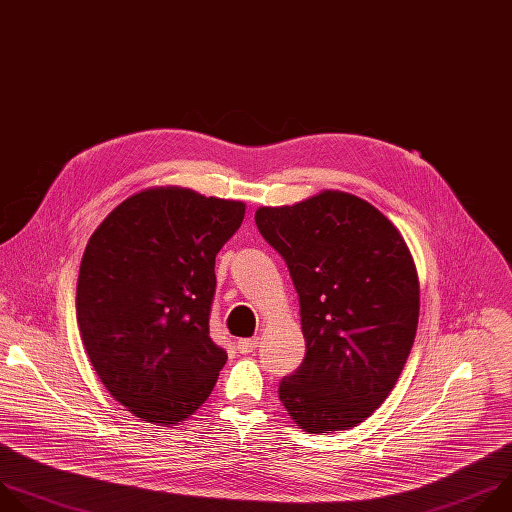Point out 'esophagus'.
<instances>
[{"instance_id": "obj_1", "label": "esophagus", "mask_w": 512, "mask_h": 512, "mask_svg": "<svg viewBox=\"0 0 512 512\" xmlns=\"http://www.w3.org/2000/svg\"><path fill=\"white\" fill-rule=\"evenodd\" d=\"M236 347H238V351H240L242 355L254 353L256 347H258V339H256V337H254V339H240V341L236 343Z\"/></svg>"}]
</instances>
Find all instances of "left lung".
<instances>
[{
	"instance_id": "left-lung-1",
	"label": "left lung",
	"mask_w": 512,
	"mask_h": 512,
	"mask_svg": "<svg viewBox=\"0 0 512 512\" xmlns=\"http://www.w3.org/2000/svg\"><path fill=\"white\" fill-rule=\"evenodd\" d=\"M254 220L288 266L306 341L278 397L304 432L351 430L385 401L416 339L410 248L377 208L345 191L258 208Z\"/></svg>"
}]
</instances>
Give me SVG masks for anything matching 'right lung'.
<instances>
[{
	"instance_id": "add662e5",
	"label": "right lung",
	"mask_w": 512,
	"mask_h": 512,
	"mask_svg": "<svg viewBox=\"0 0 512 512\" xmlns=\"http://www.w3.org/2000/svg\"><path fill=\"white\" fill-rule=\"evenodd\" d=\"M244 212L242 201L151 187L119 203L86 244L82 345L102 385L143 422H185L228 361L210 337L214 268Z\"/></svg>"
}]
</instances>
